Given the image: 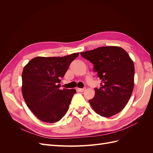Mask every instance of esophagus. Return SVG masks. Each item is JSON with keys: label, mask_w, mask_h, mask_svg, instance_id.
Returning a JSON list of instances; mask_svg holds the SVG:
<instances>
[{"label": "esophagus", "mask_w": 153, "mask_h": 153, "mask_svg": "<svg viewBox=\"0 0 153 153\" xmlns=\"http://www.w3.org/2000/svg\"><path fill=\"white\" fill-rule=\"evenodd\" d=\"M85 90H86V88H85V87L82 88V89H79V91H80V92H82L85 91Z\"/></svg>", "instance_id": "obj_1"}]
</instances>
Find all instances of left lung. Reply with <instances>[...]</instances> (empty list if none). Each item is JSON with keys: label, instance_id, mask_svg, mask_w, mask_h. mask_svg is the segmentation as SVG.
Returning <instances> with one entry per match:
<instances>
[{"label": "left lung", "instance_id": "left-lung-1", "mask_svg": "<svg viewBox=\"0 0 153 153\" xmlns=\"http://www.w3.org/2000/svg\"><path fill=\"white\" fill-rule=\"evenodd\" d=\"M93 64V70L102 81L89 102L96 114L108 117L124 108L132 94L135 67L128 53L114 46L101 47L80 53Z\"/></svg>", "mask_w": 153, "mask_h": 153}]
</instances>
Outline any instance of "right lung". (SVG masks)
I'll list each match as a JSON object with an SVG mask.
<instances>
[{
  "label": "right lung",
  "instance_id": "right-lung-1",
  "mask_svg": "<svg viewBox=\"0 0 153 153\" xmlns=\"http://www.w3.org/2000/svg\"><path fill=\"white\" fill-rule=\"evenodd\" d=\"M78 53L64 57H37L22 73L23 97L29 109L40 121L53 123L66 114L75 89H60L64 77Z\"/></svg>",
  "mask_w": 153,
  "mask_h": 153
}]
</instances>
